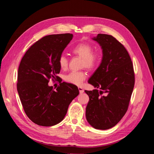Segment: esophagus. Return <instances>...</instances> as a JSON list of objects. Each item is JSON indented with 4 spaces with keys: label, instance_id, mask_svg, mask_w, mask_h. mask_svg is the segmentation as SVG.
Instances as JSON below:
<instances>
[{
    "label": "esophagus",
    "instance_id": "1",
    "mask_svg": "<svg viewBox=\"0 0 154 154\" xmlns=\"http://www.w3.org/2000/svg\"><path fill=\"white\" fill-rule=\"evenodd\" d=\"M78 90H79V92H80V94H82V93L84 92V90H83V88L82 87H78Z\"/></svg>",
    "mask_w": 154,
    "mask_h": 154
}]
</instances>
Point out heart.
<instances>
[{
  "label": "heart",
  "mask_w": 154,
  "mask_h": 154,
  "mask_svg": "<svg viewBox=\"0 0 154 154\" xmlns=\"http://www.w3.org/2000/svg\"><path fill=\"white\" fill-rule=\"evenodd\" d=\"M72 53L82 58V66L89 70H93L98 67L102 60V54L98 51H94V46L87 42H82L74 46ZM68 59L66 56L62 54L58 58L60 67L66 70L68 67ZM87 77L85 72L72 71L64 76V80L75 85H81Z\"/></svg>",
  "instance_id": "1"
}]
</instances>
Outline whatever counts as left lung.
Returning a JSON list of instances; mask_svg holds the SVG:
<instances>
[{
  "mask_svg": "<svg viewBox=\"0 0 154 154\" xmlns=\"http://www.w3.org/2000/svg\"><path fill=\"white\" fill-rule=\"evenodd\" d=\"M92 39L101 46L103 58L88 81L96 89L85 91L89 97L86 118L94 128L106 130L118 123L128 110L135 83L134 67L128 51L114 36L98 34Z\"/></svg>",
  "mask_w": 154,
  "mask_h": 154,
  "instance_id": "1",
  "label": "left lung"
}]
</instances>
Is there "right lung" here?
<instances>
[{"label": "right lung", "instance_id": "obj_1", "mask_svg": "<svg viewBox=\"0 0 154 154\" xmlns=\"http://www.w3.org/2000/svg\"><path fill=\"white\" fill-rule=\"evenodd\" d=\"M72 38L70 33L45 36L32 45L21 60L17 91L26 114L36 125L50 127L61 122L79 94L78 87L71 83L58 81L56 90L48 85L50 79L58 80V58Z\"/></svg>", "mask_w": 154, "mask_h": 154}]
</instances>
